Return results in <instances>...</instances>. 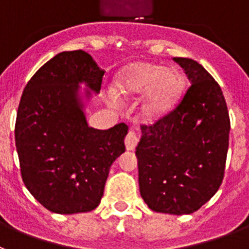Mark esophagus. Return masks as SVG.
<instances>
[{"mask_svg":"<svg viewBox=\"0 0 249 249\" xmlns=\"http://www.w3.org/2000/svg\"><path fill=\"white\" fill-rule=\"evenodd\" d=\"M138 142H139V138L135 134L134 131H129L128 135L125 137V147L128 150H134L137 147Z\"/></svg>","mask_w":249,"mask_h":249,"instance_id":"esophagus-1","label":"esophagus"}]
</instances>
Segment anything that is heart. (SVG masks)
I'll return each mask as SVG.
<instances>
[{
	"instance_id": "b5f03b06",
	"label": "heart",
	"mask_w": 249,
	"mask_h": 249,
	"mask_svg": "<svg viewBox=\"0 0 249 249\" xmlns=\"http://www.w3.org/2000/svg\"><path fill=\"white\" fill-rule=\"evenodd\" d=\"M183 77L175 68L149 62H137L121 70L116 91L123 97L144 93L142 110L149 120H160L176 107L183 92Z\"/></svg>"
}]
</instances>
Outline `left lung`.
Wrapping results in <instances>:
<instances>
[{"mask_svg":"<svg viewBox=\"0 0 249 249\" xmlns=\"http://www.w3.org/2000/svg\"><path fill=\"white\" fill-rule=\"evenodd\" d=\"M191 86L170 114L142 125L139 191L153 212L191 214L223 182L231 120L220 86L195 60L173 58Z\"/></svg>","mask_w":249,"mask_h":249,"instance_id":"8db88e82","label":"left lung"}]
</instances>
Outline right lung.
<instances>
[{"mask_svg":"<svg viewBox=\"0 0 249 249\" xmlns=\"http://www.w3.org/2000/svg\"><path fill=\"white\" fill-rule=\"evenodd\" d=\"M104 71L83 50L62 52L39 68L18 104L15 142L26 189L57 214L99 206L110 167L125 152L128 126L89 128L85 97L99 93Z\"/></svg>","mask_w":249,"mask_h":249,"instance_id":"add662e5","label":"right lung"}]
</instances>
